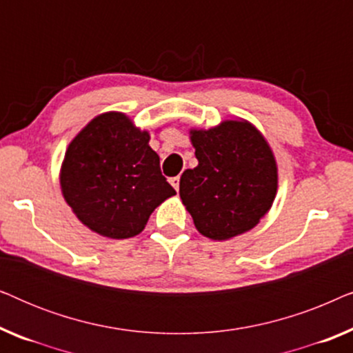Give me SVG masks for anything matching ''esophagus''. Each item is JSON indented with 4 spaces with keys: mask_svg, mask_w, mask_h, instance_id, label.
Wrapping results in <instances>:
<instances>
[{
    "mask_svg": "<svg viewBox=\"0 0 353 353\" xmlns=\"http://www.w3.org/2000/svg\"><path fill=\"white\" fill-rule=\"evenodd\" d=\"M170 185L175 188V191L178 192V188H180V176H173L170 178Z\"/></svg>",
    "mask_w": 353,
    "mask_h": 353,
    "instance_id": "34e87169",
    "label": "esophagus"
}]
</instances>
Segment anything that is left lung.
<instances>
[{"label":"left lung","mask_w":353,"mask_h":353,"mask_svg":"<svg viewBox=\"0 0 353 353\" xmlns=\"http://www.w3.org/2000/svg\"><path fill=\"white\" fill-rule=\"evenodd\" d=\"M197 167L180 178V197L196 230L228 241L248 233L272 209L278 163L259 128L245 119L210 128H190Z\"/></svg>","instance_id":"1"}]
</instances>
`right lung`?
<instances>
[{"label": "right lung", "mask_w": 353, "mask_h": 353, "mask_svg": "<svg viewBox=\"0 0 353 353\" xmlns=\"http://www.w3.org/2000/svg\"><path fill=\"white\" fill-rule=\"evenodd\" d=\"M148 130L127 114L91 119L65 149L59 172L62 196L77 219L99 236L128 239L176 192L161 173Z\"/></svg>", "instance_id": "add662e5"}]
</instances>
